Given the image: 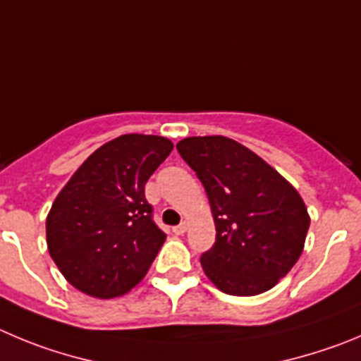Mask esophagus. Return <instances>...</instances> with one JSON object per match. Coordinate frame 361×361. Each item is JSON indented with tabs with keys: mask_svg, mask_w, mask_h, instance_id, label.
I'll return each mask as SVG.
<instances>
[{
	"mask_svg": "<svg viewBox=\"0 0 361 361\" xmlns=\"http://www.w3.org/2000/svg\"><path fill=\"white\" fill-rule=\"evenodd\" d=\"M185 231H187V224H185V222H183V224H180V226H174L173 228V233L174 235H183Z\"/></svg>",
	"mask_w": 361,
	"mask_h": 361,
	"instance_id": "obj_1",
	"label": "esophagus"
}]
</instances>
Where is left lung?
<instances>
[{"label":"left lung","mask_w":361,"mask_h":361,"mask_svg":"<svg viewBox=\"0 0 361 361\" xmlns=\"http://www.w3.org/2000/svg\"><path fill=\"white\" fill-rule=\"evenodd\" d=\"M178 153L196 171L215 222L201 255L207 278L224 294L258 295L287 276L305 249L310 215L299 192L237 140L187 137Z\"/></svg>","instance_id":"1"}]
</instances>
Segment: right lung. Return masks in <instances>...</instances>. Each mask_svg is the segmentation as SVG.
<instances>
[{"instance_id":"right-lung-1","label":"right lung","mask_w":361,"mask_h":361,"mask_svg":"<svg viewBox=\"0 0 361 361\" xmlns=\"http://www.w3.org/2000/svg\"><path fill=\"white\" fill-rule=\"evenodd\" d=\"M173 147L158 135H121L94 151L59 192L46 242L76 290L119 298L147 274L165 233L151 219L144 187Z\"/></svg>"}]
</instances>
